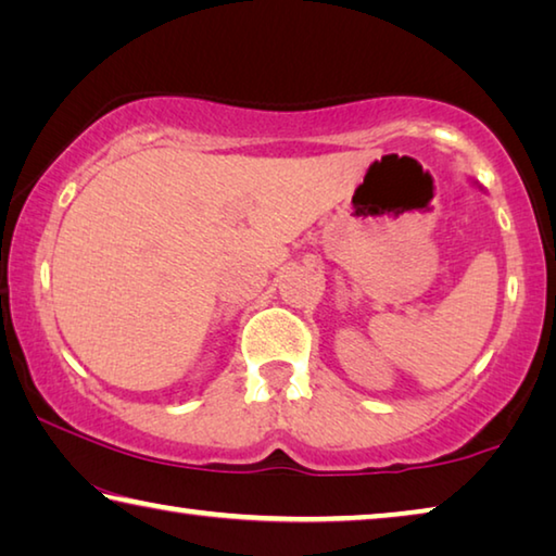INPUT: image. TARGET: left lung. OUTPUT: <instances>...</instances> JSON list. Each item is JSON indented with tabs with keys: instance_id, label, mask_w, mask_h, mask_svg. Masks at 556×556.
<instances>
[{
	"instance_id": "1",
	"label": "left lung",
	"mask_w": 556,
	"mask_h": 556,
	"mask_svg": "<svg viewBox=\"0 0 556 556\" xmlns=\"http://www.w3.org/2000/svg\"><path fill=\"white\" fill-rule=\"evenodd\" d=\"M476 186H478V188H481V184H476ZM481 191H483V188H481Z\"/></svg>"
}]
</instances>
